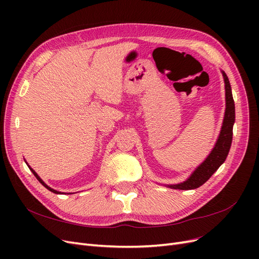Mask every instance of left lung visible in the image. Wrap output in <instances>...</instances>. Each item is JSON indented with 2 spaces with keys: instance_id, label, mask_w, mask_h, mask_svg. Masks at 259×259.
Instances as JSON below:
<instances>
[{
  "instance_id": "left-lung-1",
  "label": "left lung",
  "mask_w": 259,
  "mask_h": 259,
  "mask_svg": "<svg viewBox=\"0 0 259 259\" xmlns=\"http://www.w3.org/2000/svg\"><path fill=\"white\" fill-rule=\"evenodd\" d=\"M224 82H225V96H226V109L224 121L222 125L221 133L216 140L214 148L211 149L206 159L203 161L200 165L195 168L191 175L188 177L185 182L174 184V185H164L170 189L178 190H192L197 189L203 184H205L209 177L213 175L219 168V166L225 162L227 155L229 153L231 143H232V130L233 124L236 121V108H234V101L232 97L231 85L228 76L222 70Z\"/></svg>"
}]
</instances>
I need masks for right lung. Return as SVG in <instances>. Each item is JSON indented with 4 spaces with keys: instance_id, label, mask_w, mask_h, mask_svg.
<instances>
[{
    "instance_id": "right-lung-1",
    "label": "right lung",
    "mask_w": 259,
    "mask_h": 259,
    "mask_svg": "<svg viewBox=\"0 0 259 259\" xmlns=\"http://www.w3.org/2000/svg\"><path fill=\"white\" fill-rule=\"evenodd\" d=\"M25 162H26V161H25ZM26 163H27V162H26ZM27 165H28V167L30 168V170H31V171H32V173H33V175H34V176L36 177V179L38 180V182H40V183H41V184H42V185H43V186H44V187L46 188V189H49L50 191H52V192H54V193H56V194H60V193H64V192H60V191H57V190H55V189H53V188H51L50 186H48V185H46V184H45V183L43 182V180L41 179V177H40V176H38V175H37V174L35 173V170H34L33 168H31V166L29 165V164H28V163H27Z\"/></svg>"
}]
</instances>
